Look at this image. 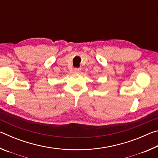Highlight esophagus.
Instances as JSON below:
<instances>
[{
  "mask_svg": "<svg viewBox=\"0 0 158 158\" xmlns=\"http://www.w3.org/2000/svg\"><path fill=\"white\" fill-rule=\"evenodd\" d=\"M81 71V68H74V72L75 73H79Z\"/></svg>",
  "mask_w": 158,
  "mask_h": 158,
  "instance_id": "34e87169",
  "label": "esophagus"
}]
</instances>
